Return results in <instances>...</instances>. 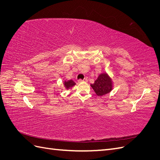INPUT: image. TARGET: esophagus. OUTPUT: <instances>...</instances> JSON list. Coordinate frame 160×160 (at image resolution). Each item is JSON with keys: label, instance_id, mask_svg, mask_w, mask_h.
Here are the masks:
<instances>
[{"label": "esophagus", "instance_id": "esophagus-1", "mask_svg": "<svg viewBox=\"0 0 160 160\" xmlns=\"http://www.w3.org/2000/svg\"><path fill=\"white\" fill-rule=\"evenodd\" d=\"M83 81H88V78H85V79H83V80H82V79H79V80H78L79 83H81V82H83Z\"/></svg>", "mask_w": 160, "mask_h": 160}]
</instances>
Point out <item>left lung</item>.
Instances as JSON below:
<instances>
[{
  "mask_svg": "<svg viewBox=\"0 0 160 160\" xmlns=\"http://www.w3.org/2000/svg\"><path fill=\"white\" fill-rule=\"evenodd\" d=\"M91 87L95 93L98 96H103L109 93L113 89V81L109 75L106 72L100 74L94 83L91 84Z\"/></svg>",
  "mask_w": 160,
  "mask_h": 160,
  "instance_id": "left-lung-1",
  "label": "left lung"
}]
</instances>
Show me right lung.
Listing matches in <instances>:
<instances>
[{"label":"right lung","mask_w":160,"mask_h":160,"mask_svg":"<svg viewBox=\"0 0 160 160\" xmlns=\"http://www.w3.org/2000/svg\"><path fill=\"white\" fill-rule=\"evenodd\" d=\"M64 86L66 89H69L72 87H73L74 85H75V83L72 81V80H68V81H64Z\"/></svg>","instance_id":"1"}]
</instances>
